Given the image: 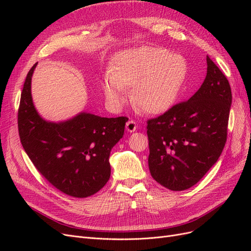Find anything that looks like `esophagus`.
I'll return each mask as SVG.
<instances>
[{
	"label": "esophagus",
	"instance_id": "1",
	"mask_svg": "<svg viewBox=\"0 0 251 251\" xmlns=\"http://www.w3.org/2000/svg\"><path fill=\"white\" fill-rule=\"evenodd\" d=\"M126 128L128 132H134L136 128H137V123H136V121L133 119H130L126 125Z\"/></svg>",
	"mask_w": 251,
	"mask_h": 251
}]
</instances>
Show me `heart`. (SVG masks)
I'll list each match as a JSON object with an SVG mask.
<instances>
[{"instance_id": "b5f03b06", "label": "heart", "mask_w": 251, "mask_h": 251, "mask_svg": "<svg viewBox=\"0 0 251 251\" xmlns=\"http://www.w3.org/2000/svg\"><path fill=\"white\" fill-rule=\"evenodd\" d=\"M188 75L186 59L162 47H140L119 53L113 58L101 87L114 108L132 100L139 109L158 114L169 110L178 100Z\"/></svg>"}]
</instances>
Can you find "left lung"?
Listing matches in <instances>:
<instances>
[{
	"label": "left lung",
	"mask_w": 251,
	"mask_h": 251,
	"mask_svg": "<svg viewBox=\"0 0 251 251\" xmlns=\"http://www.w3.org/2000/svg\"><path fill=\"white\" fill-rule=\"evenodd\" d=\"M206 62V77L188 100L148 120L149 169L151 177L171 191H185L198 183L226 143L231 89L208 56Z\"/></svg>",
	"instance_id": "left-lung-1"
}]
</instances>
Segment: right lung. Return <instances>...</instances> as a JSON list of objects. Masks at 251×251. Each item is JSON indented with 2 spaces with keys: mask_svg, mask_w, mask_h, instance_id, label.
Segmentation results:
<instances>
[{
  "mask_svg": "<svg viewBox=\"0 0 251 251\" xmlns=\"http://www.w3.org/2000/svg\"><path fill=\"white\" fill-rule=\"evenodd\" d=\"M36 65L29 70L21 94L18 127L22 146L51 185L74 198H87L109 181L111 150L123 138L128 118L80 113L65 123L44 120L31 97Z\"/></svg>",
  "mask_w": 251,
  "mask_h": 251,
  "instance_id": "1",
  "label": "right lung"
}]
</instances>
